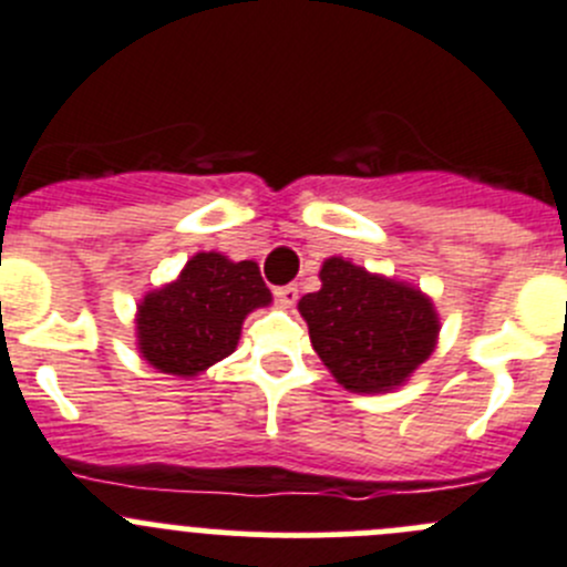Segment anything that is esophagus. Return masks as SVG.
<instances>
[{
	"instance_id": "esophagus-1",
	"label": "esophagus",
	"mask_w": 567,
	"mask_h": 567,
	"mask_svg": "<svg viewBox=\"0 0 567 567\" xmlns=\"http://www.w3.org/2000/svg\"><path fill=\"white\" fill-rule=\"evenodd\" d=\"M274 296H277L279 308H293L296 299H299V288L296 285H285V288L274 290Z\"/></svg>"
}]
</instances>
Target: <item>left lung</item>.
<instances>
[{
    "mask_svg": "<svg viewBox=\"0 0 567 567\" xmlns=\"http://www.w3.org/2000/svg\"><path fill=\"white\" fill-rule=\"evenodd\" d=\"M319 279L321 288L299 299V313L332 378L355 394L409 383L439 343L431 296L343 257H327Z\"/></svg>",
    "mask_w": 567,
    "mask_h": 567,
    "instance_id": "8db88e82",
    "label": "left lung"
}]
</instances>
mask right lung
<instances>
[{
  "label": "right lung",
  "mask_w": 567,
  "mask_h": 567,
  "mask_svg": "<svg viewBox=\"0 0 567 567\" xmlns=\"http://www.w3.org/2000/svg\"><path fill=\"white\" fill-rule=\"evenodd\" d=\"M271 301L254 259L198 251L173 282L140 299L136 349L156 372L195 380L235 352L246 316Z\"/></svg>",
  "instance_id": "add662e5"
}]
</instances>
